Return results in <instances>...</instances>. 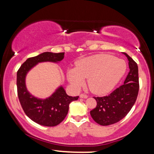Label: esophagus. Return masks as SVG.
<instances>
[{
	"label": "esophagus",
	"instance_id": "34e87169",
	"mask_svg": "<svg viewBox=\"0 0 154 154\" xmlns=\"http://www.w3.org/2000/svg\"><path fill=\"white\" fill-rule=\"evenodd\" d=\"M79 96H80V98H87L88 97V95L85 94V93H82V94H80Z\"/></svg>",
	"mask_w": 154,
	"mask_h": 154
}]
</instances>
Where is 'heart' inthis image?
Returning <instances> with one entry per match:
<instances>
[{
  "instance_id": "1",
  "label": "heart",
  "mask_w": 154,
  "mask_h": 154,
  "mask_svg": "<svg viewBox=\"0 0 154 154\" xmlns=\"http://www.w3.org/2000/svg\"><path fill=\"white\" fill-rule=\"evenodd\" d=\"M123 60L109 54H97L76 62L75 69L67 70V78L74 87L79 88L88 79L87 85L95 94L111 91L126 72Z\"/></svg>"
}]
</instances>
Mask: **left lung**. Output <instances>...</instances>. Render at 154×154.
Returning <instances> with one entry per match:
<instances>
[{
    "label": "left lung",
    "mask_w": 154,
    "mask_h": 154,
    "mask_svg": "<svg viewBox=\"0 0 154 154\" xmlns=\"http://www.w3.org/2000/svg\"><path fill=\"white\" fill-rule=\"evenodd\" d=\"M129 61V72L122 85L110 94L103 97H94L97 105L91 111L93 120L102 126L115 124L130 112L135 104L139 91L138 67L137 63L124 53Z\"/></svg>",
    "instance_id": "1"
}]
</instances>
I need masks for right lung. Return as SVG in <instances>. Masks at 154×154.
I'll return each instance as SVG.
<instances>
[{
	"label": "right lung",
	"instance_id": "obj_1",
	"mask_svg": "<svg viewBox=\"0 0 154 154\" xmlns=\"http://www.w3.org/2000/svg\"><path fill=\"white\" fill-rule=\"evenodd\" d=\"M63 57L64 53H43L26 59L17 72V94L23 110L29 119L43 126L54 127L59 125L67 115L69 103L77 100L79 96H69L61 87L48 98L38 99L29 94L26 90L25 76L27 72L39 62H58Z\"/></svg>",
	"mask_w": 154,
	"mask_h": 154
}]
</instances>
